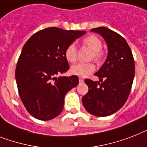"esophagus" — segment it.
<instances>
[{
	"mask_svg": "<svg viewBox=\"0 0 147 147\" xmlns=\"http://www.w3.org/2000/svg\"><path fill=\"white\" fill-rule=\"evenodd\" d=\"M79 82H80V83H82V82H84V79H83L82 78H79Z\"/></svg>",
	"mask_w": 147,
	"mask_h": 147,
	"instance_id": "1",
	"label": "esophagus"
}]
</instances>
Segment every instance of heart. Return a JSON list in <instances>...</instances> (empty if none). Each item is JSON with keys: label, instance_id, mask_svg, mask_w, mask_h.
<instances>
[{"label": "heart", "instance_id": "heart-1", "mask_svg": "<svg viewBox=\"0 0 147 147\" xmlns=\"http://www.w3.org/2000/svg\"><path fill=\"white\" fill-rule=\"evenodd\" d=\"M84 45L89 47L93 51L92 58L96 61H100L102 57V41L98 37L94 34H90L83 40ZM65 57L70 63H74L77 59V49L75 44H70L65 48ZM95 69V66L91 63H79L71 66V72L81 77H87L92 73Z\"/></svg>", "mask_w": 147, "mask_h": 147}]
</instances>
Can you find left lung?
Instances as JSON below:
<instances>
[{"mask_svg": "<svg viewBox=\"0 0 147 147\" xmlns=\"http://www.w3.org/2000/svg\"><path fill=\"white\" fill-rule=\"evenodd\" d=\"M101 34L108 47V56L95 76L100 82L85 79L88 92L82 97L88 113L99 117L110 115L123 107L131 90L134 60L129 45L123 37L105 27L91 29Z\"/></svg>", "mask_w": 147, "mask_h": 147, "instance_id": "left-lung-1", "label": "left lung"}]
</instances>
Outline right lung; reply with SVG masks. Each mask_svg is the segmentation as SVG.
Wrapping results in <instances>:
<instances>
[{"mask_svg":"<svg viewBox=\"0 0 147 147\" xmlns=\"http://www.w3.org/2000/svg\"><path fill=\"white\" fill-rule=\"evenodd\" d=\"M84 31L47 28L34 33L22 47L16 68L20 99L39 120L54 119L63 111L65 95L78 84V77L57 78L69 69L65 51Z\"/></svg>","mask_w":147,"mask_h":147,"instance_id":"1","label":"right lung"}]
</instances>
